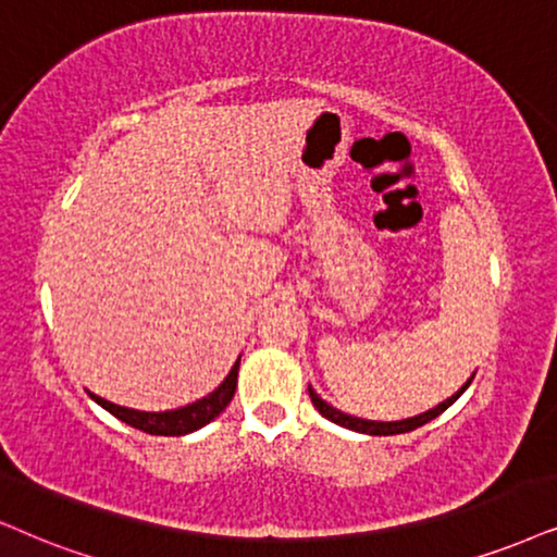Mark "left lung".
<instances>
[{
	"mask_svg": "<svg viewBox=\"0 0 557 557\" xmlns=\"http://www.w3.org/2000/svg\"><path fill=\"white\" fill-rule=\"evenodd\" d=\"M475 375H470V380H473ZM470 380L466 385H462L460 391L457 393H453V396H449L447 400H442L440 406H434V408H429V411H424V413H419V417H411V419H400V421H368V419H357V417H349V413H344V411H339V408H334V406H329L326 400H323L319 393H315L311 385H308V396H311V400H313V406L319 408V413L321 417H326L329 421H334V424H339V426H344V429H351V432H360V434H375V436H388V434H404V432H413V429H419V426H424L426 421H432V419H436L440 417L442 411H447L449 406L455 404L457 398L462 396V393L468 391V385H470Z\"/></svg>",
	"mask_w": 557,
	"mask_h": 557,
	"instance_id": "left-lung-1",
	"label": "left lung"
}]
</instances>
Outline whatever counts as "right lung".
<instances>
[{
    "mask_svg": "<svg viewBox=\"0 0 557 557\" xmlns=\"http://www.w3.org/2000/svg\"><path fill=\"white\" fill-rule=\"evenodd\" d=\"M238 362H242V357L234 362V368H231L226 380H223V383L218 385L213 393H208L206 398L195 400V404L174 408V411H159V413L136 411V408L110 404V400L95 396V393H89V396L95 398L97 404L104 408V411H110L112 417L125 421L128 426L140 429V432L157 434V436H182V434H189V432H195V429L210 424V421H213L218 413H221L223 408L231 404V398H234V393H236Z\"/></svg>",
    "mask_w": 557,
    "mask_h": 557,
    "instance_id": "right-lung-1",
    "label": "right lung"
}]
</instances>
